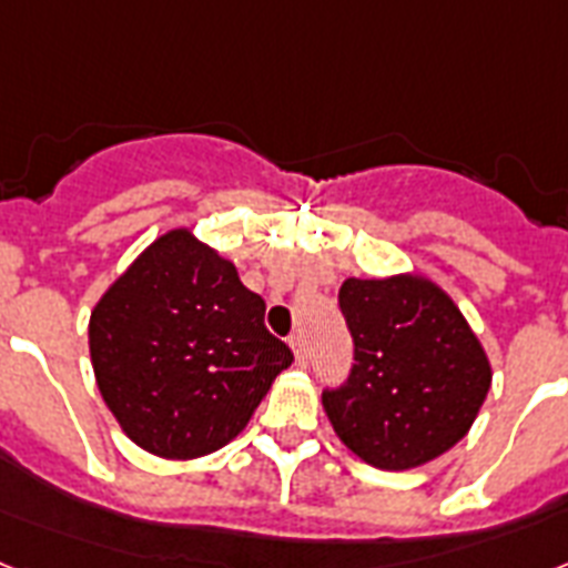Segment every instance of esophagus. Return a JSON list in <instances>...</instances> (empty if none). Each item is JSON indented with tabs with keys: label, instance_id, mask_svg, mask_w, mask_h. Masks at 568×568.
<instances>
[{
	"label": "esophagus",
	"instance_id": "34e87169",
	"mask_svg": "<svg viewBox=\"0 0 568 568\" xmlns=\"http://www.w3.org/2000/svg\"><path fill=\"white\" fill-rule=\"evenodd\" d=\"M290 348H293V354H295V363L307 365V342H304L302 334L290 336Z\"/></svg>",
	"mask_w": 568,
	"mask_h": 568
}]
</instances>
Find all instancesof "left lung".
<instances>
[{"label": "left lung", "instance_id": "8db88e82", "mask_svg": "<svg viewBox=\"0 0 568 568\" xmlns=\"http://www.w3.org/2000/svg\"><path fill=\"white\" fill-rule=\"evenodd\" d=\"M342 316L354 365L322 406L339 442L379 470H412L462 442L490 363L456 302L424 275L348 278Z\"/></svg>", "mask_w": 568, "mask_h": 568}]
</instances>
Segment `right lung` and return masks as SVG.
I'll return each instance as SVG.
<instances>
[{"label":"right lung","mask_w":568,"mask_h":568,"mask_svg":"<svg viewBox=\"0 0 568 568\" xmlns=\"http://www.w3.org/2000/svg\"><path fill=\"white\" fill-rule=\"evenodd\" d=\"M232 261L173 229L112 281L89 316L101 397L130 442L200 458L243 433L293 351Z\"/></svg>","instance_id":"1"}]
</instances>
